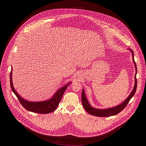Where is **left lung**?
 Returning a JSON list of instances; mask_svg holds the SVG:
<instances>
[{
	"mask_svg": "<svg viewBox=\"0 0 146 146\" xmlns=\"http://www.w3.org/2000/svg\"><path fill=\"white\" fill-rule=\"evenodd\" d=\"M131 51L132 53V56H133V62L135 66V85L133 88V90L129 94V95L128 96V98L125 99V100L122 102L121 104L112 107V108H106V109H97L95 108L94 107L92 106L89 103L88 99L86 97V95L85 94V91L84 89L82 90V103L83 106V108L90 115H92L96 116V117H110L115 115L119 113L121 111L123 110L125 106L127 105L128 102H129L130 99H131L133 96L134 95L136 89H137V79H136V74H137V66L135 64V62L134 61V52L131 49H128Z\"/></svg>",
	"mask_w": 146,
	"mask_h": 146,
	"instance_id": "obj_1",
	"label": "left lung"
}]
</instances>
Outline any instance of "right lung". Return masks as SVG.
Segmentation results:
<instances>
[{"label":"right lung","instance_id":"add662e5","mask_svg":"<svg viewBox=\"0 0 146 146\" xmlns=\"http://www.w3.org/2000/svg\"><path fill=\"white\" fill-rule=\"evenodd\" d=\"M12 72L11 70V74H10L11 88L12 90L13 91V92L18 98L21 104L27 110L33 112L38 113H42V114L48 113L53 112L54 111H55V110L57 108L60 102L61 101V99L62 98V96L64 93L66 89H67V86L71 83V82H69L64 86L59 89L54 94V95L50 99H48V100H46L44 101H40V102H29L27 100H25L24 99H23L17 93V92L15 90L12 83Z\"/></svg>","mask_w":146,"mask_h":146}]
</instances>
